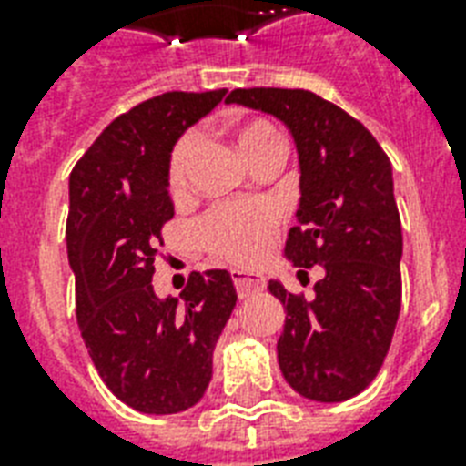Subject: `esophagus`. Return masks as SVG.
I'll use <instances>...</instances> for the list:
<instances>
[{"label": "esophagus", "instance_id": "34e87169", "mask_svg": "<svg viewBox=\"0 0 466 466\" xmlns=\"http://www.w3.org/2000/svg\"><path fill=\"white\" fill-rule=\"evenodd\" d=\"M234 288L239 292V298H248L254 292H261L266 288V280L258 273H247V270H232Z\"/></svg>", "mask_w": 466, "mask_h": 466}]
</instances>
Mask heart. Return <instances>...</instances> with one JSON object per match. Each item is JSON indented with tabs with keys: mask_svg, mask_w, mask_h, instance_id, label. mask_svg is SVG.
<instances>
[{
	"mask_svg": "<svg viewBox=\"0 0 466 466\" xmlns=\"http://www.w3.org/2000/svg\"><path fill=\"white\" fill-rule=\"evenodd\" d=\"M234 137L244 159L254 168L270 157H283V135L266 118L239 120L234 126ZM198 145H200L198 133H186L171 149L167 164V183L171 196L178 198L188 190ZM276 227V210L266 203L215 205L198 222V239L222 261L234 266H251L266 254Z\"/></svg>",
	"mask_w": 466,
	"mask_h": 466,
	"instance_id": "heart-1",
	"label": "heart"
}]
</instances>
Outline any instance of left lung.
Masks as SVG:
<instances>
[{
  "mask_svg": "<svg viewBox=\"0 0 466 466\" xmlns=\"http://www.w3.org/2000/svg\"><path fill=\"white\" fill-rule=\"evenodd\" d=\"M227 101L276 116L295 137L302 198L285 256L298 268L321 266L324 278L311 299L268 283L288 309L278 362L302 397L346 401L377 377L401 309L391 161L360 120L311 91L254 86Z\"/></svg>",
  "mask_w": 466,
  "mask_h": 466,
  "instance_id": "obj_1",
  "label": "left lung"
}]
</instances>
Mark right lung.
<instances>
[{
	"instance_id": "1",
	"label": "right lung",
	"mask_w": 466,
	"mask_h": 466,
	"mask_svg": "<svg viewBox=\"0 0 466 466\" xmlns=\"http://www.w3.org/2000/svg\"><path fill=\"white\" fill-rule=\"evenodd\" d=\"M227 89L167 91L118 116L69 174L67 256L91 362L140 413L186 411L212 377V350L237 290L227 270H193L178 298L152 288L161 227L174 218L167 164L178 135Z\"/></svg>"
}]
</instances>
